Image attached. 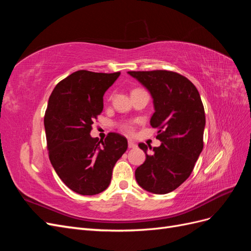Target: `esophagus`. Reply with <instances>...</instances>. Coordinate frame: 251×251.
<instances>
[{
    "instance_id": "34e87169",
    "label": "esophagus",
    "mask_w": 251,
    "mask_h": 251,
    "mask_svg": "<svg viewBox=\"0 0 251 251\" xmlns=\"http://www.w3.org/2000/svg\"><path fill=\"white\" fill-rule=\"evenodd\" d=\"M127 144H128V148H130V149H134V148L137 147V146H136V143L133 140H131V139L127 141Z\"/></svg>"
}]
</instances>
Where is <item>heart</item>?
Listing matches in <instances>:
<instances>
[{
	"label": "heart",
	"mask_w": 251,
	"mask_h": 251,
	"mask_svg": "<svg viewBox=\"0 0 251 251\" xmlns=\"http://www.w3.org/2000/svg\"><path fill=\"white\" fill-rule=\"evenodd\" d=\"M121 128H123V130H124L125 132H126V133H132L133 130H134L133 126H132L130 123H126V124H124V125H121Z\"/></svg>",
	"instance_id": "obj_1"
}]
</instances>
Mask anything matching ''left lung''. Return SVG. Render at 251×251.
I'll return each mask as SVG.
<instances>
[{"label":"left lung","instance_id":"left-lung-1","mask_svg":"<svg viewBox=\"0 0 251 251\" xmlns=\"http://www.w3.org/2000/svg\"><path fill=\"white\" fill-rule=\"evenodd\" d=\"M153 97L155 113L151 126L158 128L162 143L135 171L137 183L146 191L163 195L175 191L192 174L203 150L205 112L198 90L183 75L166 70L128 71ZM150 150L151 147L149 146Z\"/></svg>","mask_w":251,"mask_h":251}]
</instances>
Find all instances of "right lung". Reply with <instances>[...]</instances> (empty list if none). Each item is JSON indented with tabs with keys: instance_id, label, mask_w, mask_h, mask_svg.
<instances>
[{
	"instance_id": "obj_1",
	"label": "right lung",
	"mask_w": 251,
	"mask_h": 251,
	"mask_svg": "<svg viewBox=\"0 0 251 251\" xmlns=\"http://www.w3.org/2000/svg\"><path fill=\"white\" fill-rule=\"evenodd\" d=\"M120 75L79 70L59 81L49 97L44 125L53 169L73 192L97 195L109 186L112 171L127 149V140L109 133L91 137L102 112L103 94Z\"/></svg>"
}]
</instances>
